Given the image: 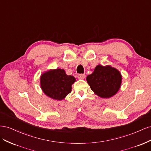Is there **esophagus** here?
I'll use <instances>...</instances> for the list:
<instances>
[{
  "label": "esophagus",
  "mask_w": 151,
  "mask_h": 151,
  "mask_svg": "<svg viewBox=\"0 0 151 151\" xmlns=\"http://www.w3.org/2000/svg\"><path fill=\"white\" fill-rule=\"evenodd\" d=\"M77 77H78V78L79 79H85L86 75L83 74H80L78 75V76H77Z\"/></svg>",
  "instance_id": "esophagus-1"
}]
</instances>
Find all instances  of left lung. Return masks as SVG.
I'll use <instances>...</instances> for the list:
<instances>
[{"instance_id":"8db88e82","label":"left lung","mask_w":151,"mask_h":151,"mask_svg":"<svg viewBox=\"0 0 151 151\" xmlns=\"http://www.w3.org/2000/svg\"><path fill=\"white\" fill-rule=\"evenodd\" d=\"M86 80L90 88L98 96L109 98L119 90L122 83V75L116 68L110 65H98Z\"/></svg>"}]
</instances>
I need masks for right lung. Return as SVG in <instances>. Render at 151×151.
<instances>
[{"label": "right lung", "instance_id": "add662e5", "mask_svg": "<svg viewBox=\"0 0 151 151\" xmlns=\"http://www.w3.org/2000/svg\"><path fill=\"white\" fill-rule=\"evenodd\" d=\"M74 77L67 76L63 69L57 68L44 72L40 77V85L43 93L55 100L64 99L71 92Z\"/></svg>", "mask_w": 151, "mask_h": 151}]
</instances>
